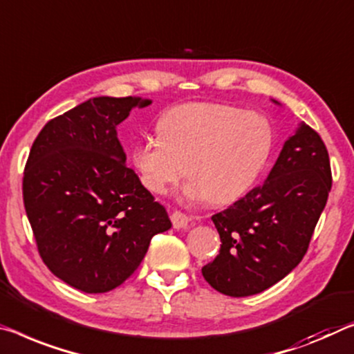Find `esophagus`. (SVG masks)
Here are the masks:
<instances>
[{
  "label": "esophagus",
  "instance_id": "obj_1",
  "mask_svg": "<svg viewBox=\"0 0 354 354\" xmlns=\"http://www.w3.org/2000/svg\"><path fill=\"white\" fill-rule=\"evenodd\" d=\"M170 218H171L173 227H175V228H187L189 222H190V217L186 214V212L178 211V209L171 212Z\"/></svg>",
  "mask_w": 354,
  "mask_h": 354
}]
</instances>
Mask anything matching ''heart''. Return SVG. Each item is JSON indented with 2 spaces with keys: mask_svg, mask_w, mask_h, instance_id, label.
I'll return each mask as SVG.
<instances>
[{
  "mask_svg": "<svg viewBox=\"0 0 354 354\" xmlns=\"http://www.w3.org/2000/svg\"><path fill=\"white\" fill-rule=\"evenodd\" d=\"M156 131L157 137L131 151L143 187L162 195L186 171V197L216 205L236 201L255 186L276 140L265 115L214 102L173 106L160 116Z\"/></svg>",
  "mask_w": 354,
  "mask_h": 354,
  "instance_id": "heart-1",
  "label": "heart"
}]
</instances>
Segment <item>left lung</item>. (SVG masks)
<instances>
[{
	"mask_svg": "<svg viewBox=\"0 0 354 354\" xmlns=\"http://www.w3.org/2000/svg\"><path fill=\"white\" fill-rule=\"evenodd\" d=\"M333 186L326 145L310 126L285 142L266 183L212 216L218 255L201 268L218 293H261L299 265Z\"/></svg>",
	"mask_w": 354,
	"mask_h": 354,
	"instance_id": "8db88e82",
	"label": "left lung"
}]
</instances>
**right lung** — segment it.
Wrapping results in <instances>:
<instances>
[{
  "label": "right lung",
  "instance_id": "1",
  "mask_svg": "<svg viewBox=\"0 0 354 354\" xmlns=\"http://www.w3.org/2000/svg\"><path fill=\"white\" fill-rule=\"evenodd\" d=\"M140 97H94L50 120L24 171V203L42 261L85 293H105L140 266L171 227L116 136Z\"/></svg>",
  "mask_w": 354,
  "mask_h": 354
}]
</instances>
